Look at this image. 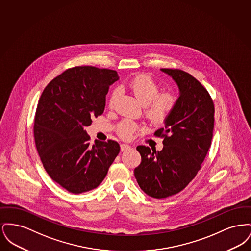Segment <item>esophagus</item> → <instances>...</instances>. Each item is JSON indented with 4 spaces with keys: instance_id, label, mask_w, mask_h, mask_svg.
<instances>
[{
    "instance_id": "esophagus-1",
    "label": "esophagus",
    "mask_w": 251,
    "mask_h": 251,
    "mask_svg": "<svg viewBox=\"0 0 251 251\" xmlns=\"http://www.w3.org/2000/svg\"><path fill=\"white\" fill-rule=\"evenodd\" d=\"M131 148V146L128 145V144H121V145H120V150H121V151H126L130 150Z\"/></svg>"
}]
</instances>
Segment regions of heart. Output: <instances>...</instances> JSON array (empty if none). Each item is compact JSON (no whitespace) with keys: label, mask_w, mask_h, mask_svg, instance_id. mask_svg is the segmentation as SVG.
<instances>
[{"label":"heart","mask_w":251,"mask_h":251,"mask_svg":"<svg viewBox=\"0 0 251 251\" xmlns=\"http://www.w3.org/2000/svg\"><path fill=\"white\" fill-rule=\"evenodd\" d=\"M127 87L135 99L145 106L147 118L154 124H163L173 112L177 99L172 93L160 94V86L149 75L141 74L128 82ZM120 96V90L115 89L110 97L109 105L113 107ZM138 130V125L131 120H123L118 126V132L122 138L129 139Z\"/></svg>","instance_id":"obj_1"}]
</instances>
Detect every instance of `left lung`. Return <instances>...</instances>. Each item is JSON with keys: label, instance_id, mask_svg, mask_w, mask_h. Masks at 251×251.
Masks as SVG:
<instances>
[{"label": "left lung", "instance_id": "obj_1", "mask_svg": "<svg viewBox=\"0 0 251 251\" xmlns=\"http://www.w3.org/2000/svg\"><path fill=\"white\" fill-rule=\"evenodd\" d=\"M178 85L179 98L165 128L163 150L138 146L141 164L134 169L140 188L154 199H165L184 189L201 169L211 147L215 125L214 102L196 78L179 70L161 69Z\"/></svg>", "mask_w": 251, "mask_h": 251}]
</instances>
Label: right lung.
<instances>
[{
  "mask_svg": "<svg viewBox=\"0 0 251 251\" xmlns=\"http://www.w3.org/2000/svg\"><path fill=\"white\" fill-rule=\"evenodd\" d=\"M117 72L84 66L54 78L38 100L34 122L36 150L50 177L63 188L81 194L96 188L120 153L118 142L96 140L84 130L105 107Z\"/></svg>",
  "mask_w": 251,
  "mask_h": 251,
  "instance_id": "obj_1",
  "label": "right lung"
}]
</instances>
